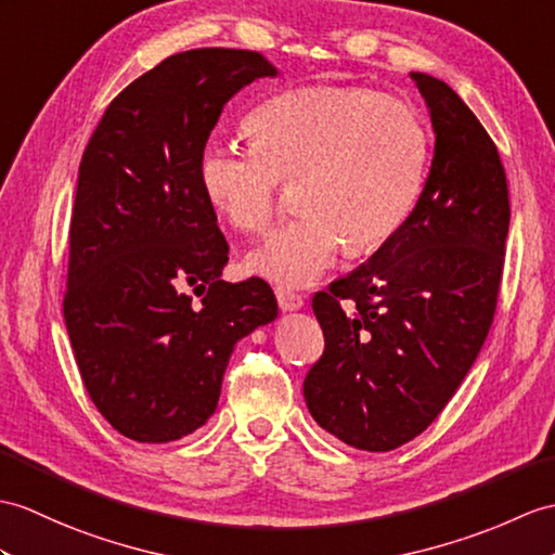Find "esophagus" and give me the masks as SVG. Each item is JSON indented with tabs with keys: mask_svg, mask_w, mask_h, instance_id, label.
Wrapping results in <instances>:
<instances>
[{
	"mask_svg": "<svg viewBox=\"0 0 555 555\" xmlns=\"http://www.w3.org/2000/svg\"><path fill=\"white\" fill-rule=\"evenodd\" d=\"M276 300H279V307L283 309V312H295V309H300L305 305L302 295L286 291V288H276Z\"/></svg>",
	"mask_w": 555,
	"mask_h": 555,
	"instance_id": "obj_1",
	"label": "esophagus"
}]
</instances>
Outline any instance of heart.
Here are the masks:
<instances>
[{
	"label": "heart",
	"instance_id": "obj_1",
	"mask_svg": "<svg viewBox=\"0 0 555 555\" xmlns=\"http://www.w3.org/2000/svg\"><path fill=\"white\" fill-rule=\"evenodd\" d=\"M248 141L210 139L201 151L205 196L246 234L272 222L281 182H295L300 217L283 224L246 269L302 288L336 262L345 238L371 250L409 219L428 163V130L409 101L364 87H305L260 103Z\"/></svg>",
	"mask_w": 555,
	"mask_h": 555
}]
</instances>
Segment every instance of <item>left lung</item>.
Instances as JSON below:
<instances>
[{"label":"left lung","mask_w":555,"mask_h":555,"mask_svg":"<svg viewBox=\"0 0 555 555\" xmlns=\"http://www.w3.org/2000/svg\"><path fill=\"white\" fill-rule=\"evenodd\" d=\"M430 111L435 153L409 219L319 291L324 354L302 392L326 433L390 452L440 416L492 326L511 222L494 141L447 82L411 73Z\"/></svg>","instance_id":"8db88e82"}]
</instances>
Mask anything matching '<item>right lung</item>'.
Segmentation results:
<instances>
[{"mask_svg": "<svg viewBox=\"0 0 555 555\" xmlns=\"http://www.w3.org/2000/svg\"><path fill=\"white\" fill-rule=\"evenodd\" d=\"M274 75L248 49L167 56L111 101L85 149L63 317L94 406L134 442L198 430L234 345L279 314L267 281H222L229 246L198 175L227 101Z\"/></svg>", "mask_w": 555, "mask_h": 555, "instance_id": "add662e5", "label": "right lung"}]
</instances>
